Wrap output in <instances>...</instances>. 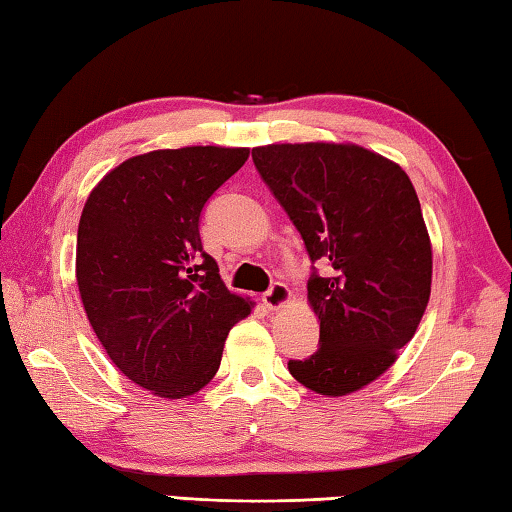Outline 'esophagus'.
Returning <instances> with one entry per match:
<instances>
[{
    "mask_svg": "<svg viewBox=\"0 0 512 512\" xmlns=\"http://www.w3.org/2000/svg\"><path fill=\"white\" fill-rule=\"evenodd\" d=\"M262 302L271 311H277V309H282V307L289 305V302H291V291H289L287 284L275 282L273 287L268 289L264 296H262Z\"/></svg>",
    "mask_w": 512,
    "mask_h": 512,
    "instance_id": "esophagus-1",
    "label": "esophagus"
}]
</instances>
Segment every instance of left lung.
Returning <instances> with one entry per match:
<instances>
[{
	"instance_id": "8db88e82",
	"label": "left lung",
	"mask_w": 512,
	"mask_h": 512,
	"mask_svg": "<svg viewBox=\"0 0 512 512\" xmlns=\"http://www.w3.org/2000/svg\"><path fill=\"white\" fill-rule=\"evenodd\" d=\"M253 162L296 225L311 262L307 298L320 345L289 372L309 391L341 397L393 366L431 293V241L400 164L357 144L253 149Z\"/></svg>"
}]
</instances>
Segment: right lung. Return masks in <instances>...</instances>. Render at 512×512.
<instances>
[{
	"mask_svg": "<svg viewBox=\"0 0 512 512\" xmlns=\"http://www.w3.org/2000/svg\"><path fill=\"white\" fill-rule=\"evenodd\" d=\"M250 149L185 146L135 155L101 178L76 237V282L110 361L153 395H194L253 302L230 293L198 219Z\"/></svg>",
	"mask_w": 512,
	"mask_h": 512,
	"instance_id": "1",
	"label": "right lung"
}]
</instances>
